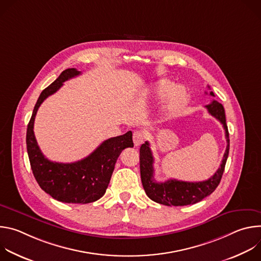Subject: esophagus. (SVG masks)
Masks as SVG:
<instances>
[{
  "instance_id": "1",
  "label": "esophagus",
  "mask_w": 261,
  "mask_h": 261,
  "mask_svg": "<svg viewBox=\"0 0 261 261\" xmlns=\"http://www.w3.org/2000/svg\"><path fill=\"white\" fill-rule=\"evenodd\" d=\"M144 136H143V134H142V132H140V131H135L134 133H133V142H134V145L135 146H138V145H140L142 142H143V138Z\"/></svg>"
}]
</instances>
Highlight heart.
Wrapping results in <instances>:
<instances>
[{
	"instance_id": "obj_1",
	"label": "heart",
	"mask_w": 261,
	"mask_h": 261,
	"mask_svg": "<svg viewBox=\"0 0 261 261\" xmlns=\"http://www.w3.org/2000/svg\"><path fill=\"white\" fill-rule=\"evenodd\" d=\"M174 84L169 81H161L156 84L155 86V93L160 96H166L174 89ZM189 100V94L187 93L184 88H177L175 91L169 96L167 105H166V111L168 115H174L177 111H179L186 104H187Z\"/></svg>"
}]
</instances>
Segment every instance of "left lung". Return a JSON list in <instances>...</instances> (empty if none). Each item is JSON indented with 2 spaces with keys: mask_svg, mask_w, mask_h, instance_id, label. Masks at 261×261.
Segmentation results:
<instances>
[{
  "mask_svg": "<svg viewBox=\"0 0 261 261\" xmlns=\"http://www.w3.org/2000/svg\"><path fill=\"white\" fill-rule=\"evenodd\" d=\"M210 95L215 97L213 92H210ZM205 108L207 109L210 115L216 118L223 125L225 130L227 146L220 167L215 172V174L206 180L193 182L177 179H168L164 182H159L154 178V157L150 148V143L145 141L143 144H141L139 150L140 176L146 195L153 201L167 206L194 204L212 194L218 187L223 172H224L225 164L228 158L229 133L226 125L225 110L223 105L218 101L213 100L210 104L205 105Z\"/></svg>",
  "mask_w": 261,
  "mask_h": 261,
  "instance_id": "obj_1",
  "label": "left lung"
}]
</instances>
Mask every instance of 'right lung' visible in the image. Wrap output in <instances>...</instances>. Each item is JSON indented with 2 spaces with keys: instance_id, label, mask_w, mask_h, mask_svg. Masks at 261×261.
Returning a JSON list of instances; mask_svg holds the SVG:
<instances>
[{
  "instance_id": "right-lung-1",
  "label": "right lung",
  "mask_w": 261,
  "mask_h": 261,
  "mask_svg": "<svg viewBox=\"0 0 261 261\" xmlns=\"http://www.w3.org/2000/svg\"><path fill=\"white\" fill-rule=\"evenodd\" d=\"M75 68L64 70L42 91L34 107L27 129V150L33 174L40 188L53 198L66 203H90L101 198L110 181L116 162L126 147H133L132 132L103 141L85 159L73 163L49 161L42 154L34 134V121L42 102L55 94L63 83L80 75Z\"/></svg>"
}]
</instances>
